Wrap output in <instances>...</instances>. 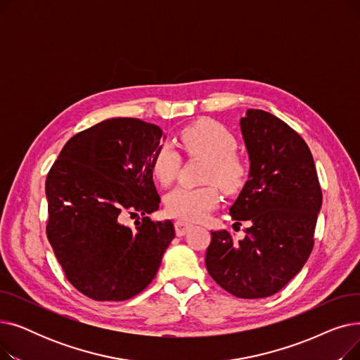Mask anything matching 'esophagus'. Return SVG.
<instances>
[{"instance_id": "1", "label": "esophagus", "mask_w": 360, "mask_h": 360, "mask_svg": "<svg viewBox=\"0 0 360 360\" xmlns=\"http://www.w3.org/2000/svg\"><path fill=\"white\" fill-rule=\"evenodd\" d=\"M191 228H193V224L188 223V221H184V220H176L175 221V231H176L178 236L185 235Z\"/></svg>"}]
</instances>
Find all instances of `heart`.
Masks as SVG:
<instances>
[{
  "mask_svg": "<svg viewBox=\"0 0 360 360\" xmlns=\"http://www.w3.org/2000/svg\"><path fill=\"white\" fill-rule=\"evenodd\" d=\"M179 144L191 158L205 159L202 186H176L166 195L165 204L170 216L184 220H201L220 202L217 186L224 193H238L248 178V165L236 151V139L223 124L214 120H200L185 127ZM181 166V156L170 146L163 144L151 158V170L162 185L172 182Z\"/></svg>",
  "mask_w": 360,
  "mask_h": 360,
  "instance_id": "obj_1",
  "label": "heart"
}]
</instances>
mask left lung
Listing matches in <instances>:
<instances>
[{"mask_svg":"<svg viewBox=\"0 0 360 360\" xmlns=\"http://www.w3.org/2000/svg\"><path fill=\"white\" fill-rule=\"evenodd\" d=\"M240 131L250 175L229 209L248 221L245 238L212 232L205 267L226 292L242 299L277 293L305 266L323 193L311 150L297 132L270 112L248 109Z\"/></svg>","mask_w":360,"mask_h":360,"instance_id":"1","label":"left lung"}]
</instances>
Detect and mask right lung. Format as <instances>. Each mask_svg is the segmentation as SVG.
Returning a JSON list of instances; mask_svg holds the SVG:
<instances>
[{"label": "right lung", "instance_id": "obj_1", "mask_svg": "<svg viewBox=\"0 0 360 360\" xmlns=\"http://www.w3.org/2000/svg\"><path fill=\"white\" fill-rule=\"evenodd\" d=\"M165 139L153 124L112 118L71 137L46 176V236L71 285L94 300H125L155 278L175 238L153 221L160 197L151 158ZM125 214L141 215L134 230Z\"/></svg>", "mask_w": 360, "mask_h": 360}]
</instances>
